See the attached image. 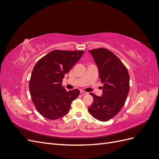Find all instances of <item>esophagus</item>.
<instances>
[{
	"label": "esophagus",
	"instance_id": "34e87169",
	"mask_svg": "<svg viewBox=\"0 0 159 159\" xmlns=\"http://www.w3.org/2000/svg\"><path fill=\"white\" fill-rule=\"evenodd\" d=\"M80 93H81V94H82V95H88V92H86V91H81Z\"/></svg>",
	"mask_w": 159,
	"mask_h": 159
}]
</instances>
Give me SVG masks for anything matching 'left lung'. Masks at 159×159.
Wrapping results in <instances>:
<instances>
[{
	"mask_svg": "<svg viewBox=\"0 0 159 159\" xmlns=\"http://www.w3.org/2000/svg\"><path fill=\"white\" fill-rule=\"evenodd\" d=\"M98 66L101 82L103 84L102 96L93 93V103L89 113L101 121H107L121 109L129 91V75L122 61L105 48L89 50Z\"/></svg>",
	"mask_w": 159,
	"mask_h": 159,
	"instance_id": "obj_1",
	"label": "left lung"
}]
</instances>
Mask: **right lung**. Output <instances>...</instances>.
Segmentation results:
<instances>
[{
    "label": "right lung",
    "instance_id": "obj_1",
    "mask_svg": "<svg viewBox=\"0 0 159 159\" xmlns=\"http://www.w3.org/2000/svg\"><path fill=\"white\" fill-rule=\"evenodd\" d=\"M84 51L53 50L37 61L29 81L32 102L43 117L56 120L64 117L78 97V89L66 91L64 75L79 61Z\"/></svg>",
    "mask_w": 159,
    "mask_h": 159
}]
</instances>
